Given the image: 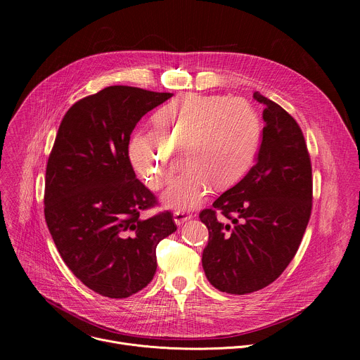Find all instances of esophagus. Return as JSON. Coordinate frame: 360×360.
Returning a JSON list of instances; mask_svg holds the SVG:
<instances>
[{
  "instance_id": "esophagus-1",
  "label": "esophagus",
  "mask_w": 360,
  "mask_h": 360,
  "mask_svg": "<svg viewBox=\"0 0 360 360\" xmlns=\"http://www.w3.org/2000/svg\"><path fill=\"white\" fill-rule=\"evenodd\" d=\"M192 214H189V212H185V211H176L175 214H174V221H175V224L176 225H182V224H185V222H188V221H191L192 219Z\"/></svg>"
}]
</instances>
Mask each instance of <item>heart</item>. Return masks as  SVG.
I'll return each instance as SVG.
<instances>
[{"instance_id": "1", "label": "heart", "mask_w": 360, "mask_h": 360, "mask_svg": "<svg viewBox=\"0 0 360 360\" xmlns=\"http://www.w3.org/2000/svg\"><path fill=\"white\" fill-rule=\"evenodd\" d=\"M261 136V117L246 99L184 94L157 112L155 127L134 134L129 158L150 188L161 189L184 149L188 165L164 200L175 210H192L208 196L212 184L225 188L248 172Z\"/></svg>"}]
</instances>
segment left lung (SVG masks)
I'll return each mask as SVG.
<instances>
[{"label":"left lung","mask_w":360,"mask_h":360,"mask_svg":"<svg viewBox=\"0 0 360 360\" xmlns=\"http://www.w3.org/2000/svg\"><path fill=\"white\" fill-rule=\"evenodd\" d=\"M265 105L262 143L249 172L199 219L210 231L202 266L212 286L231 295L259 290L293 259L312 212V164L303 132L276 102Z\"/></svg>","instance_id":"obj_1"}]
</instances>
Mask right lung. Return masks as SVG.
Wrapping results in <instances>:
<instances>
[{
  "label": "right lung",
  "mask_w": 360,
  "mask_h": 360,
  "mask_svg": "<svg viewBox=\"0 0 360 360\" xmlns=\"http://www.w3.org/2000/svg\"><path fill=\"white\" fill-rule=\"evenodd\" d=\"M171 92L114 85L88 95L64 115L46 172L44 214L71 272L94 292L128 297L157 272V245L176 231L174 215L148 219L158 200L129 161L138 121Z\"/></svg>",
  "instance_id": "right-lung-1"
}]
</instances>
